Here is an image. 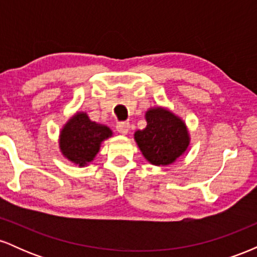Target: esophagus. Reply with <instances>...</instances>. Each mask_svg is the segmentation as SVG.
I'll use <instances>...</instances> for the list:
<instances>
[{"label": "esophagus", "instance_id": "obj_1", "mask_svg": "<svg viewBox=\"0 0 257 257\" xmlns=\"http://www.w3.org/2000/svg\"><path fill=\"white\" fill-rule=\"evenodd\" d=\"M116 129H117V132L120 133V134H123V135L128 134V132H129V123L128 122H119V123H117Z\"/></svg>", "mask_w": 257, "mask_h": 257}]
</instances>
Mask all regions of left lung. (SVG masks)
I'll return each mask as SVG.
<instances>
[{
    "label": "left lung",
    "instance_id": "obj_1",
    "mask_svg": "<svg viewBox=\"0 0 257 257\" xmlns=\"http://www.w3.org/2000/svg\"><path fill=\"white\" fill-rule=\"evenodd\" d=\"M146 120V128L134 134L144 157L155 166L172 164L190 143L185 123L161 107L147 111Z\"/></svg>",
    "mask_w": 257,
    "mask_h": 257
}]
</instances>
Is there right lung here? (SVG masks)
I'll use <instances>...</instances> for the list:
<instances>
[{"label":"right lung","instance_id":"1","mask_svg":"<svg viewBox=\"0 0 257 257\" xmlns=\"http://www.w3.org/2000/svg\"><path fill=\"white\" fill-rule=\"evenodd\" d=\"M111 135L110 128L91 122L85 113H77L61 131V152L71 162L84 166L99 152L101 141Z\"/></svg>","mask_w":257,"mask_h":257}]
</instances>
